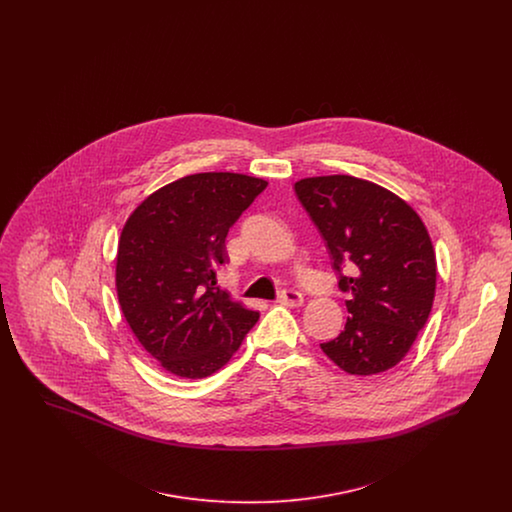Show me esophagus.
<instances>
[{
	"label": "esophagus",
	"mask_w": 512,
	"mask_h": 512,
	"mask_svg": "<svg viewBox=\"0 0 512 512\" xmlns=\"http://www.w3.org/2000/svg\"><path fill=\"white\" fill-rule=\"evenodd\" d=\"M276 301L280 305H286V307H301L303 305V295L297 290H284V292H280Z\"/></svg>",
	"instance_id": "obj_1"
}]
</instances>
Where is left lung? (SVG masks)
I'll return each instance as SVG.
<instances>
[{
	"label": "left lung",
	"instance_id": "1",
	"mask_svg": "<svg viewBox=\"0 0 512 512\" xmlns=\"http://www.w3.org/2000/svg\"><path fill=\"white\" fill-rule=\"evenodd\" d=\"M293 188L349 295L343 332L320 349L355 376L390 370L434 303L436 255L424 222L401 197L355 176H315Z\"/></svg>",
	"mask_w": 512,
	"mask_h": 512
}]
</instances>
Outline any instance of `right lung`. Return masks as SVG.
<instances>
[{"instance_id": "1", "label": "right lung", "mask_w": 512, "mask_h": 512, "mask_svg": "<svg viewBox=\"0 0 512 512\" xmlns=\"http://www.w3.org/2000/svg\"><path fill=\"white\" fill-rule=\"evenodd\" d=\"M267 188L236 172L184 176L149 195L122 228L117 293L147 353L180 378H205L230 361L257 311L217 288L228 230Z\"/></svg>"}]
</instances>
